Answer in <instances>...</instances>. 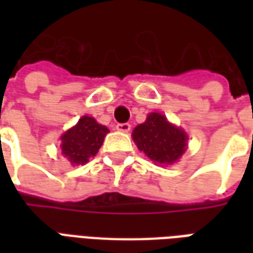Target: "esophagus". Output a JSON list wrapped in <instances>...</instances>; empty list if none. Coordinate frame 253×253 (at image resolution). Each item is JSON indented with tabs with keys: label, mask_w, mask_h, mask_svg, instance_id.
<instances>
[{
	"label": "esophagus",
	"mask_w": 253,
	"mask_h": 253,
	"mask_svg": "<svg viewBox=\"0 0 253 253\" xmlns=\"http://www.w3.org/2000/svg\"><path fill=\"white\" fill-rule=\"evenodd\" d=\"M116 128L122 132H128L131 130V125H130V123H119V125L116 126Z\"/></svg>",
	"instance_id": "34e87169"
}]
</instances>
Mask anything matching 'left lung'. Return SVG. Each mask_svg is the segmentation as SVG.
<instances>
[{
    "label": "left lung",
    "instance_id": "obj_1",
    "mask_svg": "<svg viewBox=\"0 0 253 253\" xmlns=\"http://www.w3.org/2000/svg\"><path fill=\"white\" fill-rule=\"evenodd\" d=\"M132 139L150 160L160 164H172L184 153L188 137L183 130L170 125L164 115L152 112L145 123L134 128Z\"/></svg>",
    "mask_w": 253,
    "mask_h": 253
}]
</instances>
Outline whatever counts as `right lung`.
<instances>
[{"instance_id": "1", "label": "right lung", "mask_w": 253, "mask_h": 253, "mask_svg": "<svg viewBox=\"0 0 253 253\" xmlns=\"http://www.w3.org/2000/svg\"><path fill=\"white\" fill-rule=\"evenodd\" d=\"M108 128L90 116H83L76 126L62 135V153L72 164H85L103 145Z\"/></svg>"}]
</instances>
